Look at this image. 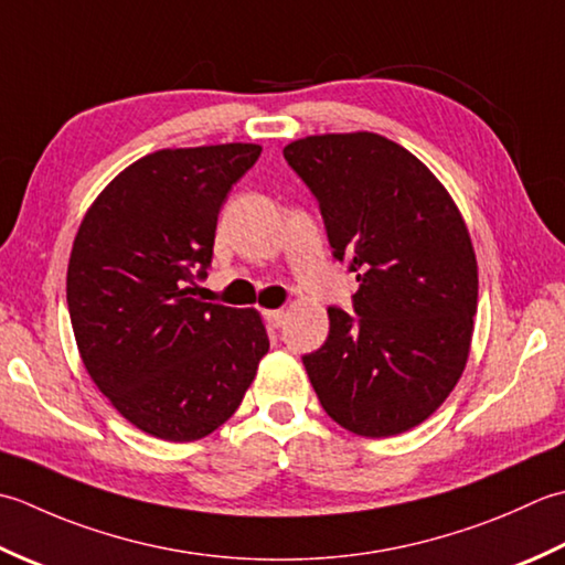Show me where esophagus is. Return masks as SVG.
Returning a JSON list of instances; mask_svg holds the SVG:
<instances>
[{"label":"esophagus","instance_id":"34e87169","mask_svg":"<svg viewBox=\"0 0 565 565\" xmlns=\"http://www.w3.org/2000/svg\"><path fill=\"white\" fill-rule=\"evenodd\" d=\"M285 319H287L285 309H268V312H266V321L273 329H280L285 324Z\"/></svg>","mask_w":565,"mask_h":565}]
</instances>
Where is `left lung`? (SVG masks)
Segmentation results:
<instances>
[{
	"label": "left lung",
	"mask_w": 565,
	"mask_h": 565,
	"mask_svg": "<svg viewBox=\"0 0 565 565\" xmlns=\"http://www.w3.org/2000/svg\"><path fill=\"white\" fill-rule=\"evenodd\" d=\"M319 200L333 258L349 260L355 315L331 307L324 347L302 359L329 417L367 439L409 431L468 363L478 260L439 178L390 138L353 131L287 143Z\"/></svg>",
	"instance_id": "8db88e82"
}]
</instances>
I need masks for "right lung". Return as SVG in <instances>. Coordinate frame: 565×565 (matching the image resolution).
<instances>
[{"label": "right lung", "mask_w": 565, "mask_h": 565, "mask_svg": "<svg viewBox=\"0 0 565 565\" xmlns=\"http://www.w3.org/2000/svg\"><path fill=\"white\" fill-rule=\"evenodd\" d=\"M258 143L163 148L89 204L67 263V307L92 383L136 429L198 441L238 409L268 353L258 309L190 297L216 216Z\"/></svg>", "instance_id": "right-lung-1"}]
</instances>
